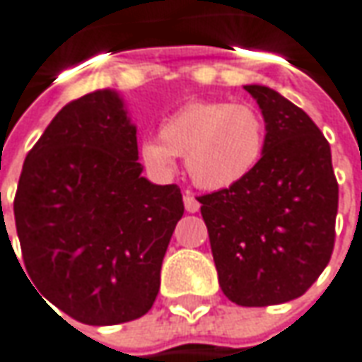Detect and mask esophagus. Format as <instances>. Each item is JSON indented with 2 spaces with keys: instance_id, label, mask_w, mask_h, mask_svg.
I'll list each match as a JSON object with an SVG mask.
<instances>
[{
  "instance_id": "obj_1",
  "label": "esophagus",
  "mask_w": 362,
  "mask_h": 362,
  "mask_svg": "<svg viewBox=\"0 0 362 362\" xmlns=\"http://www.w3.org/2000/svg\"><path fill=\"white\" fill-rule=\"evenodd\" d=\"M183 203H185V209L189 213H197L199 207H201V203H199L197 199L193 197L191 193H185V197H183Z\"/></svg>"
}]
</instances>
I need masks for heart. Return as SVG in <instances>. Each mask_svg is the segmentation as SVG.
Masks as SVG:
<instances>
[{"mask_svg": "<svg viewBox=\"0 0 362 362\" xmlns=\"http://www.w3.org/2000/svg\"><path fill=\"white\" fill-rule=\"evenodd\" d=\"M265 147V117L255 105L197 99L165 119L159 139H145L139 157L157 177L173 175L175 157H185L187 173L195 185L223 191L253 173Z\"/></svg>", "mask_w": 362, "mask_h": 362, "instance_id": "heart-1", "label": "heart"}]
</instances>
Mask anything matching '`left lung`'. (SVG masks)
Wrapping results in <instances>:
<instances>
[{"label":"left lung","instance_id":"obj_1","mask_svg":"<svg viewBox=\"0 0 362 362\" xmlns=\"http://www.w3.org/2000/svg\"><path fill=\"white\" fill-rule=\"evenodd\" d=\"M267 123V147L251 175L201 195L225 297L241 307L305 295L329 265L339 185L331 147L313 119L263 85H245Z\"/></svg>","mask_w":362,"mask_h":362}]
</instances>
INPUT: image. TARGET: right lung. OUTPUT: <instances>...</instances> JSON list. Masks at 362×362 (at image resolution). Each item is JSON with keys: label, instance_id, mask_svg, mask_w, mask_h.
<instances>
[{"label": "right lung", "instance_id": "right-lung-1", "mask_svg": "<svg viewBox=\"0 0 362 362\" xmlns=\"http://www.w3.org/2000/svg\"><path fill=\"white\" fill-rule=\"evenodd\" d=\"M137 129L101 89L67 103L28 153L13 215L25 277L65 315L119 325L149 311L183 217L177 185L141 177Z\"/></svg>", "mask_w": 362, "mask_h": 362}]
</instances>
